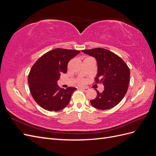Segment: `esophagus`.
I'll use <instances>...</instances> for the list:
<instances>
[{
  "label": "esophagus",
  "instance_id": "esophagus-1",
  "mask_svg": "<svg viewBox=\"0 0 156 156\" xmlns=\"http://www.w3.org/2000/svg\"><path fill=\"white\" fill-rule=\"evenodd\" d=\"M80 88H81L82 90H83L84 92H87L88 90H89V88L87 87H81Z\"/></svg>",
  "mask_w": 156,
  "mask_h": 156
}]
</instances>
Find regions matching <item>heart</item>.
<instances>
[{"label": "heart", "mask_w": 156, "mask_h": 156, "mask_svg": "<svg viewBox=\"0 0 156 156\" xmlns=\"http://www.w3.org/2000/svg\"><path fill=\"white\" fill-rule=\"evenodd\" d=\"M79 83H83V80H81V81H79Z\"/></svg>", "instance_id": "b5f03b06"}]
</instances>
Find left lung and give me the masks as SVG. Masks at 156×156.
Segmentation results:
<instances>
[{
  "label": "left lung",
  "instance_id": "1",
  "mask_svg": "<svg viewBox=\"0 0 156 156\" xmlns=\"http://www.w3.org/2000/svg\"><path fill=\"white\" fill-rule=\"evenodd\" d=\"M83 53L95 58L98 66L96 83L104 86L102 92L97 91V96L90 100L91 105L98 109L107 110L121 101L127 90L130 71L120 56L103 48L83 50Z\"/></svg>",
  "mask_w": 156,
  "mask_h": 156
}]
</instances>
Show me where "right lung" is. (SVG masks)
Wrapping results in <instances>:
<instances>
[{
    "label": "right lung",
    "mask_w": 156,
    "mask_h": 156,
    "mask_svg": "<svg viewBox=\"0 0 156 156\" xmlns=\"http://www.w3.org/2000/svg\"><path fill=\"white\" fill-rule=\"evenodd\" d=\"M79 51L55 49L37 60L32 66L28 83L32 98L41 107L49 111H58L66 107L76 88H60L57 81L66 73L69 61Z\"/></svg>",
    "instance_id": "right-lung-1"
}]
</instances>
